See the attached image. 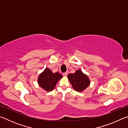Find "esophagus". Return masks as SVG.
<instances>
[{
  "mask_svg": "<svg viewBox=\"0 0 128 128\" xmlns=\"http://www.w3.org/2000/svg\"><path fill=\"white\" fill-rule=\"evenodd\" d=\"M67 74H68V72H64V73H63V76H65V77H66V76H67Z\"/></svg>",
  "mask_w": 128,
  "mask_h": 128,
  "instance_id": "esophagus-1",
  "label": "esophagus"
}]
</instances>
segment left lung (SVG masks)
<instances>
[{
    "instance_id": "left-lung-1",
    "label": "left lung",
    "mask_w": 128,
    "mask_h": 128,
    "mask_svg": "<svg viewBox=\"0 0 128 128\" xmlns=\"http://www.w3.org/2000/svg\"><path fill=\"white\" fill-rule=\"evenodd\" d=\"M68 78L73 88L77 92H82L88 88L90 84L88 76L84 74L81 70H76L73 74H68Z\"/></svg>"
}]
</instances>
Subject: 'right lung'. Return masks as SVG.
<instances>
[{"label": "right lung", "instance_id": "obj_1", "mask_svg": "<svg viewBox=\"0 0 128 128\" xmlns=\"http://www.w3.org/2000/svg\"><path fill=\"white\" fill-rule=\"evenodd\" d=\"M62 77L59 73H54L48 68H46L38 77L39 85L43 89L50 92L55 88L58 81Z\"/></svg>", "mask_w": 128, "mask_h": 128}]
</instances>
